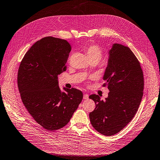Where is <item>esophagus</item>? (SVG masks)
I'll use <instances>...</instances> for the list:
<instances>
[{
    "label": "esophagus",
    "instance_id": "esophagus-1",
    "mask_svg": "<svg viewBox=\"0 0 160 160\" xmlns=\"http://www.w3.org/2000/svg\"><path fill=\"white\" fill-rule=\"evenodd\" d=\"M83 98H84L85 100L88 99V94H84V95H83Z\"/></svg>",
    "mask_w": 160,
    "mask_h": 160
}]
</instances>
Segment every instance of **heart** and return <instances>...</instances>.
<instances>
[{
	"label": "heart",
	"mask_w": 160,
	"mask_h": 160,
	"mask_svg": "<svg viewBox=\"0 0 160 160\" xmlns=\"http://www.w3.org/2000/svg\"><path fill=\"white\" fill-rule=\"evenodd\" d=\"M84 51L90 61L98 62L101 60L103 52L102 48L97 44H88L84 47Z\"/></svg>",
	"instance_id": "b5f03b06"
}]
</instances>
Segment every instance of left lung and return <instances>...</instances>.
Returning a JSON list of instances; mask_svg holds the SVG:
<instances>
[{"label":"left lung","mask_w":160,"mask_h":160,"mask_svg":"<svg viewBox=\"0 0 160 160\" xmlns=\"http://www.w3.org/2000/svg\"><path fill=\"white\" fill-rule=\"evenodd\" d=\"M103 79L109 89L108 97L101 100L90 95L96 108L89 113L94 128L102 135H114L122 130L136 114L144 90V76L140 63L131 49L113 44Z\"/></svg>","instance_id":"1"}]
</instances>
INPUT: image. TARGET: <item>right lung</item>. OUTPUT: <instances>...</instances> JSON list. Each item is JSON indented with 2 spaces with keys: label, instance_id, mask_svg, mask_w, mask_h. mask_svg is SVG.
I'll return each mask as SVG.
<instances>
[{
  "label": "right lung",
  "instance_id": "add662e5",
  "mask_svg": "<svg viewBox=\"0 0 160 160\" xmlns=\"http://www.w3.org/2000/svg\"><path fill=\"white\" fill-rule=\"evenodd\" d=\"M64 39L47 37L36 42L25 54L18 73L21 98L37 123L48 131L66 126L82 99L74 88L61 92L58 75L66 70L71 51Z\"/></svg>",
  "mask_w": 160,
  "mask_h": 160
}]
</instances>
